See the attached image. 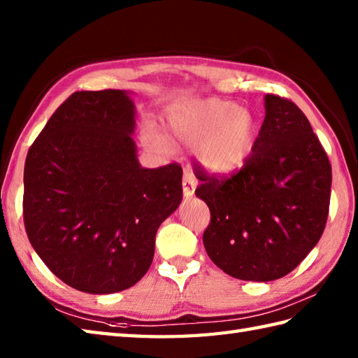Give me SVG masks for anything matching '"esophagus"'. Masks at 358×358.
Masks as SVG:
<instances>
[{
	"instance_id": "esophagus-1",
	"label": "esophagus",
	"mask_w": 358,
	"mask_h": 358,
	"mask_svg": "<svg viewBox=\"0 0 358 358\" xmlns=\"http://www.w3.org/2000/svg\"><path fill=\"white\" fill-rule=\"evenodd\" d=\"M181 183H183V194H185V196H186V199H191V196L195 192V187H196L195 177H194L191 172H185L183 181H181Z\"/></svg>"
}]
</instances>
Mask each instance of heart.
Segmentation results:
<instances>
[{
	"label": "heart",
	"instance_id": "heart-1",
	"mask_svg": "<svg viewBox=\"0 0 358 358\" xmlns=\"http://www.w3.org/2000/svg\"><path fill=\"white\" fill-rule=\"evenodd\" d=\"M167 129L183 146L200 148L204 166L220 173L235 171L245 163L254 140V120L249 112L220 100L203 101L173 115ZM146 140L157 150H171L163 138L148 135Z\"/></svg>",
	"mask_w": 358,
	"mask_h": 358
}]
</instances>
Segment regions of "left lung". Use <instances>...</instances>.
Returning <instances> with one entry per match:
<instances>
[{
	"label": "left lung",
	"mask_w": 358,
	"mask_h": 358,
	"mask_svg": "<svg viewBox=\"0 0 358 358\" xmlns=\"http://www.w3.org/2000/svg\"><path fill=\"white\" fill-rule=\"evenodd\" d=\"M266 117L245 166L231 177L196 167L195 195L208 204L209 258L231 277L287 275L314 249L329 214V158L299 106L264 96Z\"/></svg>",
	"instance_id": "obj_1"
}]
</instances>
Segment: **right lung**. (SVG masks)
<instances>
[{"label":"right lung","mask_w":358,"mask_h":358,"mask_svg":"<svg viewBox=\"0 0 358 358\" xmlns=\"http://www.w3.org/2000/svg\"><path fill=\"white\" fill-rule=\"evenodd\" d=\"M135 106L124 90H81L53 112L24 164L30 245L73 289L134 286L154 258L159 224L183 199V169L141 167Z\"/></svg>","instance_id":"obj_1"}]
</instances>
